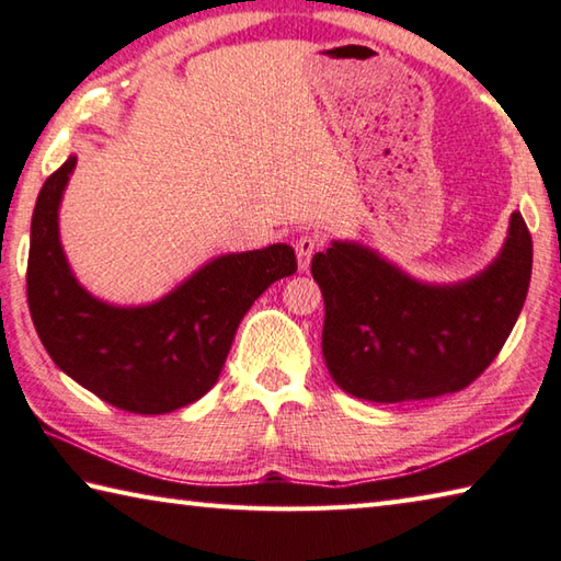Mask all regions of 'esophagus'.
Instances as JSON below:
<instances>
[{"label": "esophagus", "mask_w": 561, "mask_h": 561, "mask_svg": "<svg viewBox=\"0 0 561 561\" xmlns=\"http://www.w3.org/2000/svg\"><path fill=\"white\" fill-rule=\"evenodd\" d=\"M319 244H321V240L317 234H301L299 240H297V264H299V270L304 272V270H309V264H311V257H314V252L319 250Z\"/></svg>", "instance_id": "34e87169"}]
</instances>
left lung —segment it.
I'll use <instances>...</instances> for the list:
<instances>
[{"label":"left lung","instance_id":"obj_1","mask_svg":"<svg viewBox=\"0 0 561 561\" xmlns=\"http://www.w3.org/2000/svg\"><path fill=\"white\" fill-rule=\"evenodd\" d=\"M311 274L327 309L321 351L341 391L423 401L470 386L505 346L527 299L531 237L512 213L497 257L455 284L415 279L351 240L317 252Z\"/></svg>","mask_w":561,"mask_h":561}]
</instances>
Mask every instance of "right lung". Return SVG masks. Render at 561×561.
<instances>
[{"mask_svg":"<svg viewBox=\"0 0 561 561\" xmlns=\"http://www.w3.org/2000/svg\"><path fill=\"white\" fill-rule=\"evenodd\" d=\"M76 156L46 178L30 237L26 297L46 354L76 383L128 413L160 415L217 383L247 309L297 272L289 244L220 254L158 301L108 304L81 287L61 247L59 207Z\"/></svg>","mask_w":561,"mask_h":561,"instance_id":"add662e5","label":"right lung"}]
</instances>
